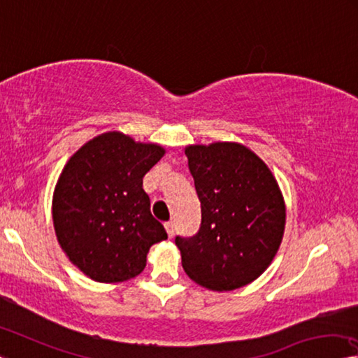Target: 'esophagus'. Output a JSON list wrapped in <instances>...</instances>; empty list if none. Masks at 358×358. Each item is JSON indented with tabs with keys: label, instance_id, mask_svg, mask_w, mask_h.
<instances>
[{
	"label": "esophagus",
	"instance_id": "esophagus-1",
	"mask_svg": "<svg viewBox=\"0 0 358 358\" xmlns=\"http://www.w3.org/2000/svg\"><path fill=\"white\" fill-rule=\"evenodd\" d=\"M164 226H166V231H167L169 237H170V239H172L173 234H175V223H172V221H167V223L164 224Z\"/></svg>",
	"mask_w": 358,
	"mask_h": 358
}]
</instances>
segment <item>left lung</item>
<instances>
[{
    "label": "left lung",
    "mask_w": 358,
    "mask_h": 358,
    "mask_svg": "<svg viewBox=\"0 0 358 358\" xmlns=\"http://www.w3.org/2000/svg\"><path fill=\"white\" fill-rule=\"evenodd\" d=\"M185 155L201 201V228L175 237L186 274L231 292L268 269L285 229V202L269 167L232 141L189 145Z\"/></svg>",
    "instance_id": "left-lung-1"
}]
</instances>
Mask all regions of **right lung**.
<instances>
[{
  "label": "right lung",
  "instance_id": "1",
  "mask_svg": "<svg viewBox=\"0 0 358 358\" xmlns=\"http://www.w3.org/2000/svg\"><path fill=\"white\" fill-rule=\"evenodd\" d=\"M164 155L156 143L106 132L65 164L52 197L55 236L68 259L92 280L137 277L151 245L167 239L143 189L146 172Z\"/></svg>",
  "mask_w": 358,
  "mask_h": 358
}]
</instances>
